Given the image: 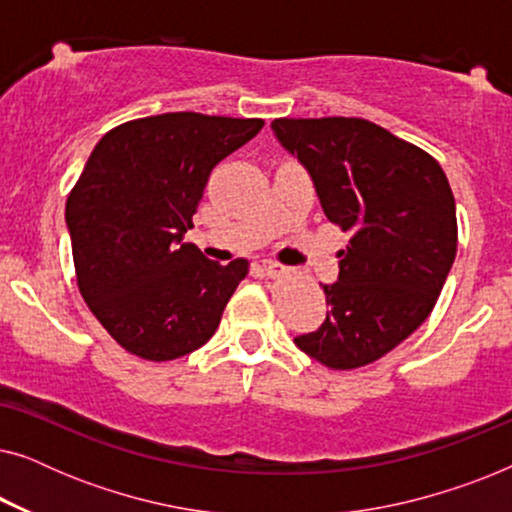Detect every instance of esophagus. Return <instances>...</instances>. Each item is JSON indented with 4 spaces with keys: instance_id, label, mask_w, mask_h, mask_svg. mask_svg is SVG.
Returning a JSON list of instances; mask_svg holds the SVG:
<instances>
[{
    "instance_id": "esophagus-1",
    "label": "esophagus",
    "mask_w": 512,
    "mask_h": 512,
    "mask_svg": "<svg viewBox=\"0 0 512 512\" xmlns=\"http://www.w3.org/2000/svg\"><path fill=\"white\" fill-rule=\"evenodd\" d=\"M263 272H265V275H270V277H277V275H282V272H286V268L282 263L263 261Z\"/></svg>"
}]
</instances>
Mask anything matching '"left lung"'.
Masks as SVG:
<instances>
[{"label":"left lung","mask_w":512,"mask_h":512,"mask_svg":"<svg viewBox=\"0 0 512 512\" xmlns=\"http://www.w3.org/2000/svg\"><path fill=\"white\" fill-rule=\"evenodd\" d=\"M272 132L317 188L328 221L352 233L326 321L298 335L333 370L368 366L429 317L457 256V207L436 158L366 118H275Z\"/></svg>","instance_id":"obj_1"}]
</instances>
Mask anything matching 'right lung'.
Listing matches in <instances>:
<instances>
[{"label":"right lung","mask_w":512,"mask_h":512,"mask_svg":"<svg viewBox=\"0 0 512 512\" xmlns=\"http://www.w3.org/2000/svg\"><path fill=\"white\" fill-rule=\"evenodd\" d=\"M261 118L177 111L109 130L67 198L76 284L125 352L172 361L205 345L249 261L202 256L193 228L209 174Z\"/></svg>","instance_id":"right-lung-1"}]
</instances>
